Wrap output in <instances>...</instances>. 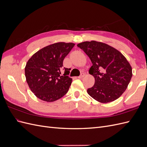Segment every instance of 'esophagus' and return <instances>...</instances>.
Returning <instances> with one entry per match:
<instances>
[{"instance_id": "obj_1", "label": "esophagus", "mask_w": 147, "mask_h": 147, "mask_svg": "<svg viewBox=\"0 0 147 147\" xmlns=\"http://www.w3.org/2000/svg\"><path fill=\"white\" fill-rule=\"evenodd\" d=\"M84 77V74H83V73H82L80 75V76L78 77V78H83Z\"/></svg>"}]
</instances>
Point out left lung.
Returning <instances> with one entry per match:
<instances>
[{
	"mask_svg": "<svg viewBox=\"0 0 147 147\" xmlns=\"http://www.w3.org/2000/svg\"><path fill=\"white\" fill-rule=\"evenodd\" d=\"M77 47L90 57L92 65L89 74L95 79L88 94L101 103L118 99L126 91L132 76L129 63L121 52L105 43L92 40Z\"/></svg>",
	"mask_w": 147,
	"mask_h": 147,
	"instance_id": "1",
	"label": "left lung"
}]
</instances>
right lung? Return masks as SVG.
I'll use <instances>...</instances> for the list:
<instances>
[{
    "label": "right lung",
    "instance_id": "1",
    "mask_svg": "<svg viewBox=\"0 0 147 147\" xmlns=\"http://www.w3.org/2000/svg\"><path fill=\"white\" fill-rule=\"evenodd\" d=\"M74 43L57 42L48 45L31 56L25 67V76L34 95L43 101L54 102L67 92L72 79L70 69L64 68L63 61L74 47Z\"/></svg>",
    "mask_w": 147,
    "mask_h": 147
}]
</instances>
